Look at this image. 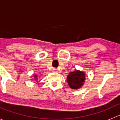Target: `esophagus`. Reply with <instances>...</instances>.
<instances>
[{
    "label": "esophagus",
    "instance_id": "obj_1",
    "mask_svg": "<svg viewBox=\"0 0 120 120\" xmlns=\"http://www.w3.org/2000/svg\"><path fill=\"white\" fill-rule=\"evenodd\" d=\"M53 71H54V72H57V69H56V68H54L53 70Z\"/></svg>",
    "mask_w": 120,
    "mask_h": 120
}]
</instances>
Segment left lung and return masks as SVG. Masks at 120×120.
Here are the masks:
<instances>
[{
	"label": "left lung",
	"mask_w": 120,
	"mask_h": 120,
	"mask_svg": "<svg viewBox=\"0 0 120 120\" xmlns=\"http://www.w3.org/2000/svg\"><path fill=\"white\" fill-rule=\"evenodd\" d=\"M85 80V74L82 71L75 70L69 73L67 81L71 89H78L84 84Z\"/></svg>",
	"instance_id": "8db88e82"
}]
</instances>
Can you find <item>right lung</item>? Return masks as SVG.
Masks as SVG:
<instances>
[{
  "label": "right lung",
  "instance_id": "obj_1",
  "mask_svg": "<svg viewBox=\"0 0 120 120\" xmlns=\"http://www.w3.org/2000/svg\"><path fill=\"white\" fill-rule=\"evenodd\" d=\"M34 77H35V78H37V75H34Z\"/></svg>",
  "mask_w": 120,
  "mask_h": 120
}]
</instances>
